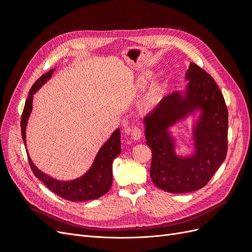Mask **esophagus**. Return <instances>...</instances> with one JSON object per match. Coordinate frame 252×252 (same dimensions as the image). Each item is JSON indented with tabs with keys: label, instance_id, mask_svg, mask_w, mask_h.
<instances>
[{
	"label": "esophagus",
	"instance_id": "1",
	"mask_svg": "<svg viewBox=\"0 0 252 252\" xmlns=\"http://www.w3.org/2000/svg\"><path fill=\"white\" fill-rule=\"evenodd\" d=\"M130 135L133 140H140L142 138V129L138 126H133L130 130Z\"/></svg>",
	"mask_w": 252,
	"mask_h": 252
}]
</instances>
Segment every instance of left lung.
Wrapping results in <instances>:
<instances>
[{
    "label": "left lung",
    "instance_id": "left-lung-1",
    "mask_svg": "<svg viewBox=\"0 0 252 252\" xmlns=\"http://www.w3.org/2000/svg\"><path fill=\"white\" fill-rule=\"evenodd\" d=\"M186 96L172 93L144 119L145 139L152 152L150 177L167 192L185 193L204 187L216 173L228 150V109L222 91L209 73L191 63ZM201 108L203 116L195 131L196 154L181 159L175 155L166 128L188 112Z\"/></svg>",
    "mask_w": 252,
    "mask_h": 252
}]
</instances>
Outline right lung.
<instances>
[{"label": "right lung", "mask_w": 252, "mask_h": 252, "mask_svg": "<svg viewBox=\"0 0 252 252\" xmlns=\"http://www.w3.org/2000/svg\"><path fill=\"white\" fill-rule=\"evenodd\" d=\"M55 69H51L48 72L44 73L37 79L32 85V89L29 90V94L25 102L24 109H23L22 119H21V133L22 139L26 146V136L25 130L27 121L32 109V98L33 94L40 89L44 83H46ZM121 152V132L120 128L114 131L109 140L106 142L101 147L100 151L97 152L93 167L90 170L84 174L83 177L68 182L58 181L50 178L49 175L43 173L33 165L30 159L28 154V162L33 174L41 180L43 184L55 192L59 196L63 197L65 200L72 202H84L89 200L98 199L105 193L109 191L112 185V162Z\"/></svg>", "instance_id": "add662e5"}]
</instances>
